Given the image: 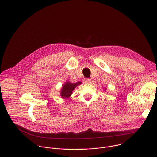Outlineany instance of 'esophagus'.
Instances as JSON below:
<instances>
[{"instance_id": "obj_1", "label": "esophagus", "mask_w": 157, "mask_h": 157, "mask_svg": "<svg viewBox=\"0 0 157 157\" xmlns=\"http://www.w3.org/2000/svg\"><path fill=\"white\" fill-rule=\"evenodd\" d=\"M84 83L89 84V83L91 82V79H90V78H86V79H84Z\"/></svg>"}]
</instances>
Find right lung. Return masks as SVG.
Masks as SVG:
<instances>
[{
	"mask_svg": "<svg viewBox=\"0 0 157 157\" xmlns=\"http://www.w3.org/2000/svg\"><path fill=\"white\" fill-rule=\"evenodd\" d=\"M81 82H78L76 83H71V82H67L63 86L62 89L61 90V97L62 98H68L69 97L71 94L74 89L78 85L81 84Z\"/></svg>",
	"mask_w": 157,
	"mask_h": 157,
	"instance_id": "add662e5",
	"label": "right lung"
}]
</instances>
